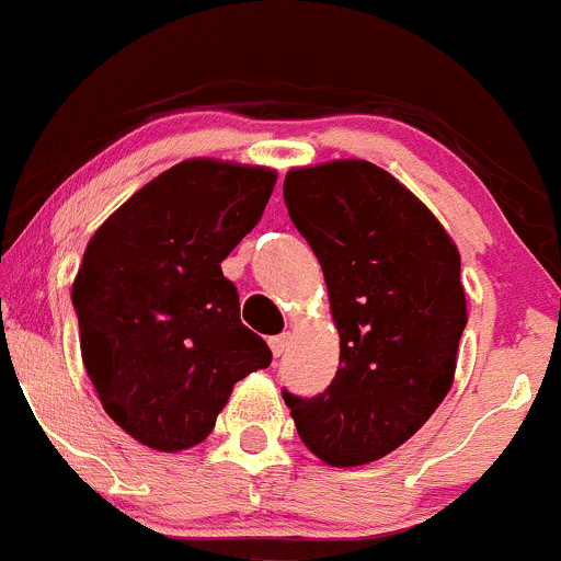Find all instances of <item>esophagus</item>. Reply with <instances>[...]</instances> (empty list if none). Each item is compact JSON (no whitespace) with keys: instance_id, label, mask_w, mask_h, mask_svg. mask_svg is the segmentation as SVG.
Instances as JSON below:
<instances>
[{"instance_id":"esophagus-1","label":"esophagus","mask_w":561,"mask_h":561,"mask_svg":"<svg viewBox=\"0 0 561 561\" xmlns=\"http://www.w3.org/2000/svg\"><path fill=\"white\" fill-rule=\"evenodd\" d=\"M268 346H271V352H274V357H282L287 352V346H290V333L271 335Z\"/></svg>"}]
</instances>
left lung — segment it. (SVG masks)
I'll return each mask as SVG.
<instances>
[{"mask_svg":"<svg viewBox=\"0 0 561 561\" xmlns=\"http://www.w3.org/2000/svg\"><path fill=\"white\" fill-rule=\"evenodd\" d=\"M285 204L325 274L341 359L325 392L282 398L322 462H374L449 392L468 325L459 252L433 211L368 161L293 169Z\"/></svg>","mask_w":561,"mask_h":561,"instance_id":"1","label":"left lung"}]
</instances>
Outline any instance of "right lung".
Here are the masks:
<instances>
[{
    "label": "right lung",
    "mask_w": 561,
    "mask_h": 561,
    "mask_svg": "<svg viewBox=\"0 0 561 561\" xmlns=\"http://www.w3.org/2000/svg\"><path fill=\"white\" fill-rule=\"evenodd\" d=\"M276 174L193 158L147 182L93 233L72 306L104 411L139 444H202L271 350L241 325L220 263L261 220Z\"/></svg>",
    "instance_id": "right-lung-1"
}]
</instances>
